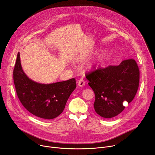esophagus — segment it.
Returning <instances> with one entry per match:
<instances>
[{"instance_id": "esophagus-1", "label": "esophagus", "mask_w": 155, "mask_h": 155, "mask_svg": "<svg viewBox=\"0 0 155 155\" xmlns=\"http://www.w3.org/2000/svg\"><path fill=\"white\" fill-rule=\"evenodd\" d=\"M85 81L83 80V79H80L78 80V85L80 87H83L85 86Z\"/></svg>"}]
</instances>
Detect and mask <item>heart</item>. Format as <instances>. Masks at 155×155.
<instances>
[{"instance_id": "obj_1", "label": "heart", "mask_w": 155, "mask_h": 155, "mask_svg": "<svg viewBox=\"0 0 155 155\" xmlns=\"http://www.w3.org/2000/svg\"><path fill=\"white\" fill-rule=\"evenodd\" d=\"M93 50H85L84 51H82L78 55H77L75 60L77 61H82L84 60H85L86 58H88L93 53ZM101 59V55H98L96 57H95L94 59L89 61L85 65V67L88 70H91L94 68V67L97 65L98 61Z\"/></svg>"}]
</instances>
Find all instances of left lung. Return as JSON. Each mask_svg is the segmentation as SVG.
Listing matches in <instances>:
<instances>
[{"instance_id": "left-lung-1", "label": "left lung", "mask_w": 155, "mask_h": 155, "mask_svg": "<svg viewBox=\"0 0 155 155\" xmlns=\"http://www.w3.org/2000/svg\"><path fill=\"white\" fill-rule=\"evenodd\" d=\"M88 85L95 95L94 108L98 115L113 118L125 109L135 98L140 81V70L133 58L123 60L119 65H110L87 74Z\"/></svg>"}]
</instances>
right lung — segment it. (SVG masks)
<instances>
[{
  "mask_svg": "<svg viewBox=\"0 0 155 155\" xmlns=\"http://www.w3.org/2000/svg\"><path fill=\"white\" fill-rule=\"evenodd\" d=\"M13 77L17 97L22 105L34 115L46 120L54 119L62 113L70 95L77 87L75 78L50 84L30 80L22 70L19 52Z\"/></svg>",
  "mask_w": 155,
  "mask_h": 155,
  "instance_id": "add662e5",
  "label": "right lung"
}]
</instances>
